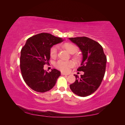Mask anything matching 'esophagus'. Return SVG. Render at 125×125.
Here are the masks:
<instances>
[{
	"instance_id": "34e87169",
	"label": "esophagus",
	"mask_w": 125,
	"mask_h": 125,
	"mask_svg": "<svg viewBox=\"0 0 125 125\" xmlns=\"http://www.w3.org/2000/svg\"><path fill=\"white\" fill-rule=\"evenodd\" d=\"M61 74H62V75H69L68 73H63V72H62Z\"/></svg>"
}]
</instances>
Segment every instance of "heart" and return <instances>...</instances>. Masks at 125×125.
Listing matches in <instances>:
<instances>
[{"instance_id": "heart-1", "label": "heart", "mask_w": 125, "mask_h": 125, "mask_svg": "<svg viewBox=\"0 0 125 125\" xmlns=\"http://www.w3.org/2000/svg\"><path fill=\"white\" fill-rule=\"evenodd\" d=\"M63 47L69 53L73 54L76 52L78 51V48L75 45L70 43H66L63 44ZM58 47L57 46H52L50 50V55L51 57L55 58L57 55ZM73 65V62L71 61H63L60 60L57 62L55 66L57 68L62 71H68L72 66Z\"/></svg>"}]
</instances>
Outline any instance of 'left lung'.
I'll list each match as a JSON object with an SVG mask.
<instances>
[{
    "label": "left lung",
    "instance_id": "8db88e82",
    "mask_svg": "<svg viewBox=\"0 0 125 125\" xmlns=\"http://www.w3.org/2000/svg\"><path fill=\"white\" fill-rule=\"evenodd\" d=\"M76 44L82 52V60L78 71L84 72L79 76L74 74L75 81L70 88L76 95L85 97L99 88L104 77L107 59L102 46L97 42L87 37L69 38Z\"/></svg>",
    "mask_w": 125,
    "mask_h": 125
}]
</instances>
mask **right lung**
Returning <instances> with one entry per match:
<instances>
[{
    "label": "right lung",
    "mask_w": 125,
    "mask_h": 125,
    "mask_svg": "<svg viewBox=\"0 0 125 125\" xmlns=\"http://www.w3.org/2000/svg\"><path fill=\"white\" fill-rule=\"evenodd\" d=\"M62 41L50 33H42L29 38L22 47L20 60L22 76L33 90L43 93L55 86L60 72L54 69L48 73L44 65L49 63L51 48Z\"/></svg>",
    "instance_id": "add662e5"
}]
</instances>
